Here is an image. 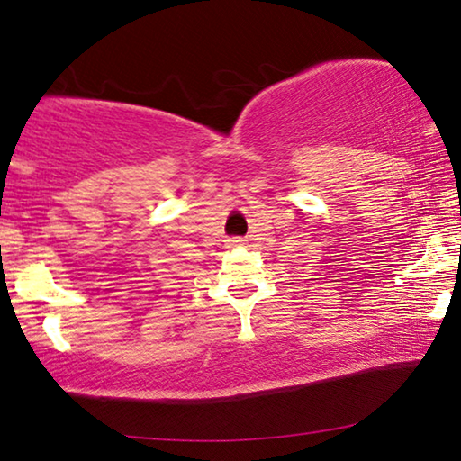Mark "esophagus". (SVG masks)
<instances>
[{
    "instance_id": "obj_1",
    "label": "esophagus",
    "mask_w": 461,
    "mask_h": 461,
    "mask_svg": "<svg viewBox=\"0 0 461 461\" xmlns=\"http://www.w3.org/2000/svg\"><path fill=\"white\" fill-rule=\"evenodd\" d=\"M246 240L244 238H231L230 240V246H244Z\"/></svg>"
}]
</instances>
